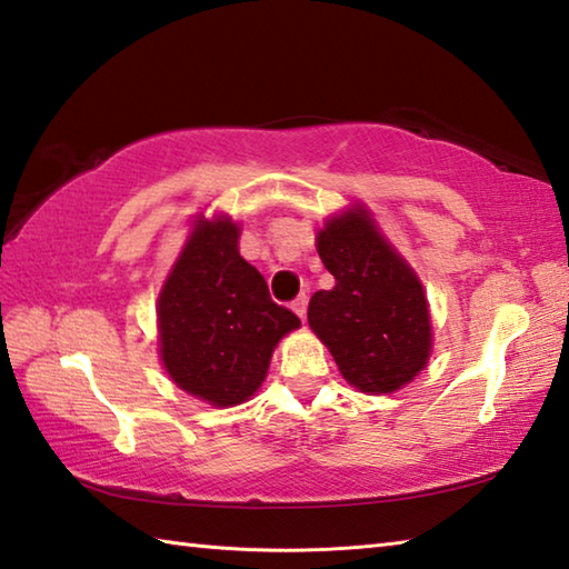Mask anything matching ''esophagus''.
Listing matches in <instances>:
<instances>
[{"instance_id":"1","label":"esophagus","mask_w":569,"mask_h":569,"mask_svg":"<svg viewBox=\"0 0 569 569\" xmlns=\"http://www.w3.org/2000/svg\"><path fill=\"white\" fill-rule=\"evenodd\" d=\"M306 306H308V296H306V293H301L298 298H293V303H291V308L296 311V316H301V318H306Z\"/></svg>"}]
</instances>
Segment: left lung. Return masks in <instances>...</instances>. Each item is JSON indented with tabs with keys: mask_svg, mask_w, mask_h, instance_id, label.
<instances>
[{
	"mask_svg": "<svg viewBox=\"0 0 569 569\" xmlns=\"http://www.w3.org/2000/svg\"><path fill=\"white\" fill-rule=\"evenodd\" d=\"M318 256L336 286L313 293L308 323L340 373L363 392H392L410 383L430 356L428 301L416 273L363 209L326 223Z\"/></svg>",
	"mask_w": 569,
	"mask_h": 569,
	"instance_id": "8db88e82",
	"label": "left lung"
}]
</instances>
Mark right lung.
<instances>
[{"label": "right lung", "mask_w": 569, "mask_h": 569, "mask_svg": "<svg viewBox=\"0 0 569 569\" xmlns=\"http://www.w3.org/2000/svg\"><path fill=\"white\" fill-rule=\"evenodd\" d=\"M161 358L173 383L213 406H236L263 383L271 353L301 318L271 301L239 253V226L199 221L159 296Z\"/></svg>", "instance_id": "obj_1"}]
</instances>
